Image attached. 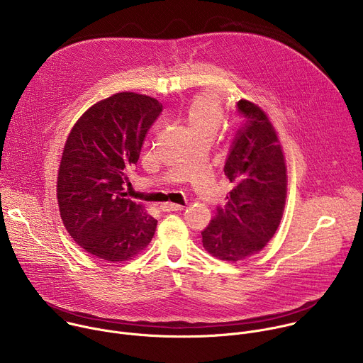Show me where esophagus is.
<instances>
[{
  "instance_id": "esophagus-1",
  "label": "esophagus",
  "mask_w": 363,
  "mask_h": 363,
  "mask_svg": "<svg viewBox=\"0 0 363 363\" xmlns=\"http://www.w3.org/2000/svg\"><path fill=\"white\" fill-rule=\"evenodd\" d=\"M184 208V205L179 203H174V202H164L161 205V210L165 213H171V211H181Z\"/></svg>"
}]
</instances>
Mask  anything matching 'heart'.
I'll return each mask as SVG.
<instances>
[{
    "label": "heart",
    "instance_id": "b5f03b06",
    "mask_svg": "<svg viewBox=\"0 0 363 363\" xmlns=\"http://www.w3.org/2000/svg\"><path fill=\"white\" fill-rule=\"evenodd\" d=\"M224 119L223 101L213 93L196 94L186 111V122L191 133L214 138Z\"/></svg>",
    "mask_w": 363,
    "mask_h": 363
}]
</instances>
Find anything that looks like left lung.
Wrapping results in <instances>:
<instances>
[{"instance_id": "obj_1", "label": "left lung", "mask_w": 363, "mask_h": 363, "mask_svg": "<svg viewBox=\"0 0 363 363\" xmlns=\"http://www.w3.org/2000/svg\"><path fill=\"white\" fill-rule=\"evenodd\" d=\"M244 125L235 135L224 167L233 184L225 210L201 235L202 245L223 262H240L262 251L276 234L286 205L287 167L279 135L266 112L241 99Z\"/></svg>"}]
</instances>
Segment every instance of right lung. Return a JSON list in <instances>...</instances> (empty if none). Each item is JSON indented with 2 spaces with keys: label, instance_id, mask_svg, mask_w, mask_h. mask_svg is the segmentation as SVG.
I'll list each match as a JSON object with an SVG mask.
<instances>
[{
  "label": "right lung",
  "instance_id": "add662e5",
  "mask_svg": "<svg viewBox=\"0 0 363 363\" xmlns=\"http://www.w3.org/2000/svg\"><path fill=\"white\" fill-rule=\"evenodd\" d=\"M162 112L155 97L115 93L90 106L72 128L57 174V202L72 238L105 262H128L153 238L158 221L126 198L128 169Z\"/></svg>",
  "mask_w": 363,
  "mask_h": 363
}]
</instances>
